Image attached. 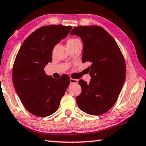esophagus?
Returning <instances> with one entry per match:
<instances>
[{"instance_id": "1", "label": "esophagus", "mask_w": 146, "mask_h": 146, "mask_svg": "<svg viewBox=\"0 0 146 146\" xmlns=\"http://www.w3.org/2000/svg\"><path fill=\"white\" fill-rule=\"evenodd\" d=\"M70 84H72V83H77L78 82V80H75V79L70 78Z\"/></svg>"}]
</instances>
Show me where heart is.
<instances>
[{"label":"heart","mask_w":146,"mask_h":146,"mask_svg":"<svg viewBox=\"0 0 146 146\" xmlns=\"http://www.w3.org/2000/svg\"><path fill=\"white\" fill-rule=\"evenodd\" d=\"M79 41L78 39H69L68 41H67V44H74L75 43V42Z\"/></svg>","instance_id":"obj_1"}]
</instances>
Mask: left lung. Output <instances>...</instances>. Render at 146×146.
<instances>
[{
  "label": "left lung",
  "instance_id": "obj_1",
  "mask_svg": "<svg viewBox=\"0 0 146 146\" xmlns=\"http://www.w3.org/2000/svg\"><path fill=\"white\" fill-rule=\"evenodd\" d=\"M70 35L80 37L83 44L82 60L90 62L89 83L80 80L82 92L78 106L90 115L106 113L115 104L125 79V63L118 44L101 26L75 27Z\"/></svg>",
  "mask_w": 146,
  "mask_h": 146
}]
</instances>
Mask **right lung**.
Segmentation results:
<instances>
[{
	"mask_svg": "<svg viewBox=\"0 0 146 146\" xmlns=\"http://www.w3.org/2000/svg\"><path fill=\"white\" fill-rule=\"evenodd\" d=\"M72 26L50 25L34 31L23 42L13 66V83L21 101L33 115L45 117L58 109L70 83L63 74L54 79L44 66L52 61L54 46L70 33Z\"/></svg>",
	"mask_w": 146,
	"mask_h": 146,
	"instance_id": "1",
	"label": "right lung"
}]
</instances>
